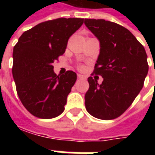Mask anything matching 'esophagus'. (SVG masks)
Returning a JSON list of instances; mask_svg holds the SVG:
<instances>
[{"label": "esophagus", "instance_id": "esophagus-1", "mask_svg": "<svg viewBox=\"0 0 155 155\" xmlns=\"http://www.w3.org/2000/svg\"><path fill=\"white\" fill-rule=\"evenodd\" d=\"M77 77H78V79H81V80H84V79H86V76H84V75H83V74H78Z\"/></svg>", "mask_w": 155, "mask_h": 155}]
</instances>
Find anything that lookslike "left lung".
I'll list each match as a JSON object with an SVG mask.
<instances>
[{
	"label": "left lung",
	"instance_id": "8db88e82",
	"mask_svg": "<svg viewBox=\"0 0 155 155\" xmlns=\"http://www.w3.org/2000/svg\"><path fill=\"white\" fill-rule=\"evenodd\" d=\"M84 25L100 41L94 73L103 78L101 84L88 78L85 108L97 119L113 120L130 107L143 88L149 71L146 52L135 36L119 24L84 19Z\"/></svg>",
	"mask_w": 155,
	"mask_h": 155
}]
</instances>
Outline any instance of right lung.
I'll use <instances>...</instances> for the list:
<instances>
[{
	"instance_id": "add662e5",
	"label": "right lung",
	"mask_w": 155,
	"mask_h": 155,
	"mask_svg": "<svg viewBox=\"0 0 155 155\" xmlns=\"http://www.w3.org/2000/svg\"><path fill=\"white\" fill-rule=\"evenodd\" d=\"M84 23L82 18H58L25 31L13 49L12 74L23 105L34 116L52 119L63 113L77 75L54 72L53 63L65 51L67 42Z\"/></svg>"
}]
</instances>
